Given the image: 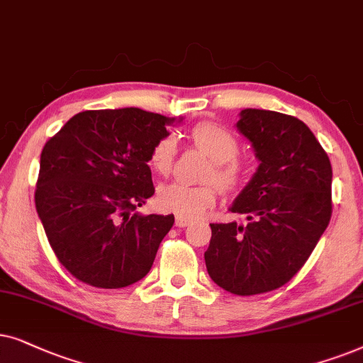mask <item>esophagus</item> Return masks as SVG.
I'll return each mask as SVG.
<instances>
[{"label": "esophagus", "mask_w": 363, "mask_h": 363, "mask_svg": "<svg viewBox=\"0 0 363 363\" xmlns=\"http://www.w3.org/2000/svg\"><path fill=\"white\" fill-rule=\"evenodd\" d=\"M189 224L191 220L186 219V217H181V216L176 217V227H187Z\"/></svg>", "instance_id": "1"}]
</instances>
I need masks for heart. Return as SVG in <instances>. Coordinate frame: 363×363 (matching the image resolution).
Here are the masks:
<instances>
[{
	"label": "heart",
	"mask_w": 363,
	"mask_h": 363,
	"mask_svg": "<svg viewBox=\"0 0 363 363\" xmlns=\"http://www.w3.org/2000/svg\"><path fill=\"white\" fill-rule=\"evenodd\" d=\"M191 139L202 152L211 157L212 169L207 172V181H216L224 189H235L244 181L245 167L238 157L240 143L238 136L222 124L201 123L192 128ZM176 159V139L164 136L154 144L149 152V166L161 176H167L172 171ZM216 182H207L202 186H192L186 182L174 181L159 187L156 194L157 207L164 212L194 219L206 214L216 204L219 196V186Z\"/></svg>",
	"instance_id": "heart-1"
}]
</instances>
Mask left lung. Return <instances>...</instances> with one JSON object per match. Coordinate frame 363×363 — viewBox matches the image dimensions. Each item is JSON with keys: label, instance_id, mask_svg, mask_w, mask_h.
Returning a JSON list of instances; mask_svg holds the SVG:
<instances>
[{"label": "left lung", "instance_id": "8db88e82", "mask_svg": "<svg viewBox=\"0 0 363 363\" xmlns=\"http://www.w3.org/2000/svg\"><path fill=\"white\" fill-rule=\"evenodd\" d=\"M238 129L260 161L230 211L247 225L211 224L204 259L211 279L235 296L286 286L303 267L332 217V166L301 119L244 109Z\"/></svg>", "mask_w": 363, "mask_h": 363}]
</instances>
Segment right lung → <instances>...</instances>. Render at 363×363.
<instances>
[{
    "label": "right lung",
    "mask_w": 363,
    "mask_h": 363,
    "mask_svg": "<svg viewBox=\"0 0 363 363\" xmlns=\"http://www.w3.org/2000/svg\"><path fill=\"white\" fill-rule=\"evenodd\" d=\"M174 119L139 108L72 116L45 144L35 204L52 252L81 282L121 289L152 267L174 216H141L149 152Z\"/></svg>",
    "instance_id": "right-lung-1"
}]
</instances>
